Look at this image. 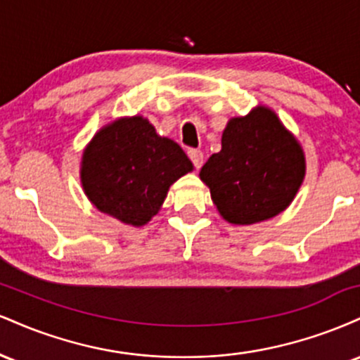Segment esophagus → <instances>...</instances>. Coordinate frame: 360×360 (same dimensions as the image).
Here are the masks:
<instances>
[{
	"mask_svg": "<svg viewBox=\"0 0 360 360\" xmlns=\"http://www.w3.org/2000/svg\"><path fill=\"white\" fill-rule=\"evenodd\" d=\"M188 155H189V159H191V162L194 164V167L200 169L201 166H203V152L198 150V148H189Z\"/></svg>",
	"mask_w": 360,
	"mask_h": 360,
	"instance_id": "obj_1",
	"label": "esophagus"
}]
</instances>
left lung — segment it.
<instances>
[{
	"label": "left lung",
	"mask_w": 360,
	"mask_h": 360,
	"mask_svg": "<svg viewBox=\"0 0 360 360\" xmlns=\"http://www.w3.org/2000/svg\"><path fill=\"white\" fill-rule=\"evenodd\" d=\"M307 162L300 142L267 106L230 118L221 150L201 167L218 212L233 225L276 217L291 205L303 183Z\"/></svg>",
	"instance_id": "obj_1"
}]
</instances>
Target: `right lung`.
Masks as SVG:
<instances>
[{"label": "right lung", "instance_id": "add662e5", "mask_svg": "<svg viewBox=\"0 0 360 360\" xmlns=\"http://www.w3.org/2000/svg\"><path fill=\"white\" fill-rule=\"evenodd\" d=\"M191 171L183 148L157 135L147 118H118L82 152L81 184L101 213L142 226L159 212L171 184Z\"/></svg>", "mask_w": 360, "mask_h": 360}]
</instances>
